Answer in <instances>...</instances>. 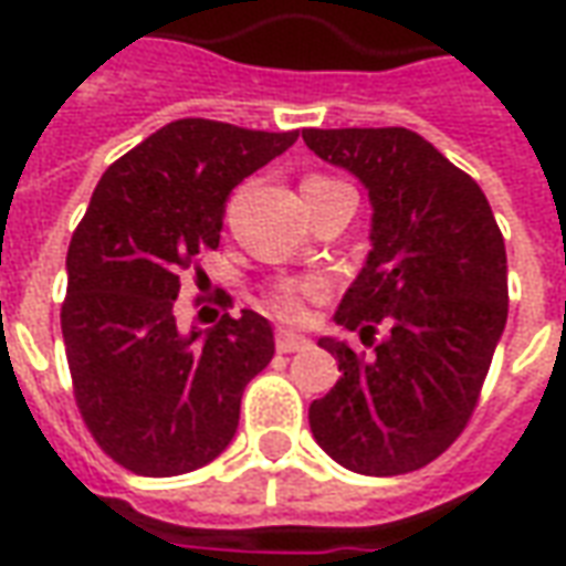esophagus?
Returning <instances> with one entry per match:
<instances>
[{
  "label": "esophagus",
  "mask_w": 566,
  "mask_h": 566,
  "mask_svg": "<svg viewBox=\"0 0 566 566\" xmlns=\"http://www.w3.org/2000/svg\"><path fill=\"white\" fill-rule=\"evenodd\" d=\"M275 348H279L282 355H291V352H303V348H308V339L306 336H300V333L279 331L275 333Z\"/></svg>",
  "instance_id": "1"
}]
</instances>
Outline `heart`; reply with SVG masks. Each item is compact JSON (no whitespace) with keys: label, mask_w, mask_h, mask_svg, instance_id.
<instances>
[{"label":"heart","mask_w":566,"mask_h":566,"mask_svg":"<svg viewBox=\"0 0 566 566\" xmlns=\"http://www.w3.org/2000/svg\"><path fill=\"white\" fill-rule=\"evenodd\" d=\"M318 181H331L324 175H308L306 185H318ZM324 294V282L321 279H303V282H284L272 287L266 296V306L284 321H300L306 315L308 300H318Z\"/></svg>","instance_id":"b5f03b06"}]
</instances>
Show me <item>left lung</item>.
<instances>
[{
  "label": "left lung",
  "mask_w": 566,
  "mask_h": 566,
  "mask_svg": "<svg viewBox=\"0 0 566 566\" xmlns=\"http://www.w3.org/2000/svg\"><path fill=\"white\" fill-rule=\"evenodd\" d=\"M303 142L357 175L373 202V251L336 324L364 345L389 327L369 357L321 339L343 376L308 406V427L355 473H412L479 403L510 312L503 233L482 187L412 129H303Z\"/></svg>",
  "instance_id": "left-lung-1"
}]
</instances>
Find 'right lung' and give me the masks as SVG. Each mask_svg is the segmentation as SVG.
<instances>
[{
    "instance_id": "add662e5",
    "label": "right lung",
    "mask_w": 566,
    "mask_h": 566,
    "mask_svg": "<svg viewBox=\"0 0 566 566\" xmlns=\"http://www.w3.org/2000/svg\"><path fill=\"white\" fill-rule=\"evenodd\" d=\"M296 136L172 120L105 169L72 233L60 324L75 403L99 449L133 473L163 479L214 461L245 385L275 355L258 312L185 333L175 300L181 270L221 242L230 190Z\"/></svg>"
}]
</instances>
